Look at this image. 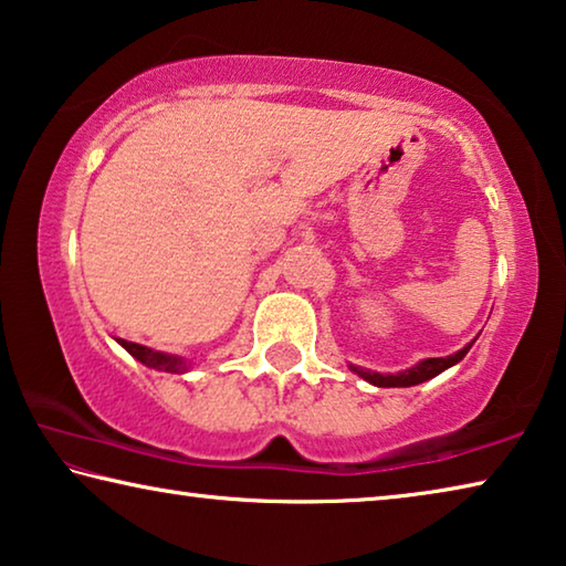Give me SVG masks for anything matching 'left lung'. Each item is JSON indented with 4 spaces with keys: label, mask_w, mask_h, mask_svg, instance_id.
Listing matches in <instances>:
<instances>
[{
    "label": "left lung",
    "mask_w": 566,
    "mask_h": 566,
    "mask_svg": "<svg viewBox=\"0 0 566 566\" xmlns=\"http://www.w3.org/2000/svg\"><path fill=\"white\" fill-rule=\"evenodd\" d=\"M469 348H471V344L467 348L457 350V354H453V356H447V358H426V360H421V364H416L413 368L401 370V374H386L384 376V374H374V370H366V368H358V366H350V370H354V374H358L360 378H366L368 384L381 386V388L416 386V384L429 381V378H433V376H439L441 370L451 368L453 364H459V360L469 354Z\"/></svg>",
    "instance_id": "8db88e82"
}]
</instances>
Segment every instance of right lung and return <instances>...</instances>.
Instances as JSON below:
<instances>
[{"mask_svg":"<svg viewBox=\"0 0 566 566\" xmlns=\"http://www.w3.org/2000/svg\"><path fill=\"white\" fill-rule=\"evenodd\" d=\"M119 346H123L129 356H135L140 364H145L147 368H155V370H168V374H182L185 368L180 358L168 356V354H160V350H153L147 346L140 344H133V340H125V338H117Z\"/></svg>","mask_w":566,"mask_h":566,"instance_id":"add662e5","label":"right lung"}]
</instances>
